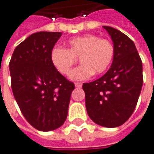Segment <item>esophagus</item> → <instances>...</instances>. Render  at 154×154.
Masks as SVG:
<instances>
[{"label": "esophagus", "mask_w": 154, "mask_h": 154, "mask_svg": "<svg viewBox=\"0 0 154 154\" xmlns=\"http://www.w3.org/2000/svg\"><path fill=\"white\" fill-rule=\"evenodd\" d=\"M75 86L77 88H81L82 86V82H75Z\"/></svg>", "instance_id": "34e87169"}]
</instances>
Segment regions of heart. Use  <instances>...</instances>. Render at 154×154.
Wrapping results in <instances>:
<instances>
[{"label": "heart", "mask_w": 154, "mask_h": 154, "mask_svg": "<svg viewBox=\"0 0 154 154\" xmlns=\"http://www.w3.org/2000/svg\"><path fill=\"white\" fill-rule=\"evenodd\" d=\"M68 49L55 47L51 51V62L62 75L70 74L79 58L81 66L71 73L72 80H85L107 71L113 60V43L108 39L87 34L72 38L67 42Z\"/></svg>", "instance_id": "obj_1"}]
</instances>
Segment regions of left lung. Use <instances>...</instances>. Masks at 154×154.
I'll return each mask as SVG.
<instances>
[{
    "label": "left lung",
    "instance_id": "1",
    "mask_svg": "<svg viewBox=\"0 0 154 154\" xmlns=\"http://www.w3.org/2000/svg\"><path fill=\"white\" fill-rule=\"evenodd\" d=\"M103 28L113 42V60L104 76L83 83L82 89L89 118L100 126L115 128L125 124L136 106L143 83L142 62L130 37L112 27Z\"/></svg>",
    "mask_w": 154,
    "mask_h": 154
}]
</instances>
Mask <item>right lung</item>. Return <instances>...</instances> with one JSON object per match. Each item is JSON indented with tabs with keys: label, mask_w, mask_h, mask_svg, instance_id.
Here are the masks:
<instances>
[{
	"label": "right lung",
	"mask_w": 154,
	"mask_h": 154,
	"mask_svg": "<svg viewBox=\"0 0 154 154\" xmlns=\"http://www.w3.org/2000/svg\"><path fill=\"white\" fill-rule=\"evenodd\" d=\"M61 35L48 31L30 35L17 46L9 63L14 98L25 119L40 131L65 123L75 88L51 62V51Z\"/></svg>",
	"instance_id": "add662e5"
}]
</instances>
